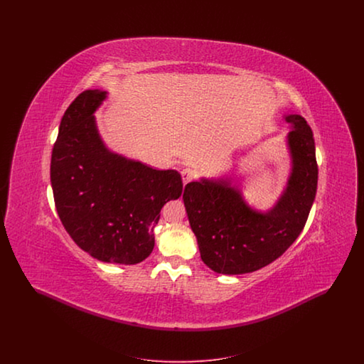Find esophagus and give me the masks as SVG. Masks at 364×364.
Returning a JSON list of instances; mask_svg holds the SVG:
<instances>
[{
  "label": "esophagus",
  "mask_w": 364,
  "mask_h": 364,
  "mask_svg": "<svg viewBox=\"0 0 364 364\" xmlns=\"http://www.w3.org/2000/svg\"><path fill=\"white\" fill-rule=\"evenodd\" d=\"M181 177H183V183L187 184V183H190V181L195 178V172L191 168H186V169L181 171Z\"/></svg>",
  "instance_id": "1"
}]
</instances>
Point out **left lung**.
Returning a JSON list of instances; mask_svg holds the SVG:
<instances>
[{"label": "left lung", "instance_id": "1", "mask_svg": "<svg viewBox=\"0 0 364 364\" xmlns=\"http://www.w3.org/2000/svg\"><path fill=\"white\" fill-rule=\"evenodd\" d=\"M292 173L277 205L269 213L248 208L228 181L188 183L183 199L200 258L220 274L259 270L279 258L307 223L316 184L318 164L311 128L299 114L287 116Z\"/></svg>", "mask_w": 364, "mask_h": 364}]
</instances>
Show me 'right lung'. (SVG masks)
<instances>
[{
	"instance_id": "obj_1",
	"label": "right lung",
	"mask_w": 364,
	"mask_h": 364,
	"mask_svg": "<svg viewBox=\"0 0 364 364\" xmlns=\"http://www.w3.org/2000/svg\"><path fill=\"white\" fill-rule=\"evenodd\" d=\"M105 98V91L86 90L65 110L53 146V196L63 225L83 251L135 264L151 254L159 211L181 195L183 180L177 171H156L105 147L92 116Z\"/></svg>"
}]
</instances>
